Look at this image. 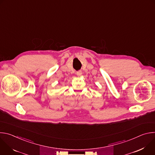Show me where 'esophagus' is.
I'll list each match as a JSON object with an SVG mask.
<instances>
[{"label":"esophagus","mask_w":155,"mask_h":155,"mask_svg":"<svg viewBox=\"0 0 155 155\" xmlns=\"http://www.w3.org/2000/svg\"><path fill=\"white\" fill-rule=\"evenodd\" d=\"M81 75H82V72H81V71H78V72H77V75L78 77H81Z\"/></svg>","instance_id":"34e87169"}]
</instances>
